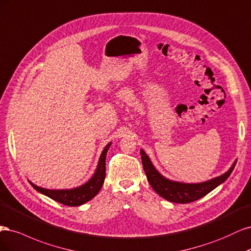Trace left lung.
Segmentation results:
<instances>
[{
	"mask_svg": "<svg viewBox=\"0 0 251 251\" xmlns=\"http://www.w3.org/2000/svg\"><path fill=\"white\" fill-rule=\"evenodd\" d=\"M141 156L145 173H146L147 179L152 189L159 196L168 201L175 202V203H189V202H193L204 197L206 194L212 192L218 185L227 179L234 166H236V161H234L227 172L211 180L200 183H183L167 179L166 177L159 174L144 150H141Z\"/></svg>",
	"mask_w": 251,
	"mask_h": 251,
	"instance_id": "8db88e82",
	"label": "left lung"
}]
</instances>
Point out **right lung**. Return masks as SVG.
Here are the masks:
<instances>
[{
  "label": "right lung",
  "instance_id": "add662e5",
  "mask_svg": "<svg viewBox=\"0 0 251 251\" xmlns=\"http://www.w3.org/2000/svg\"><path fill=\"white\" fill-rule=\"evenodd\" d=\"M110 145L111 143L107 144L103 149L98 166H97L96 172L92 178L78 188L71 190H49L37 187V185L32 183L31 181L29 182L37 192L44 194V195L59 202L61 204L68 206L82 205L85 202L93 199L102 188L105 179V171H106V169H105V159H106V153L108 151V148L110 147Z\"/></svg>",
  "mask_w": 251,
  "mask_h": 251
}]
</instances>
